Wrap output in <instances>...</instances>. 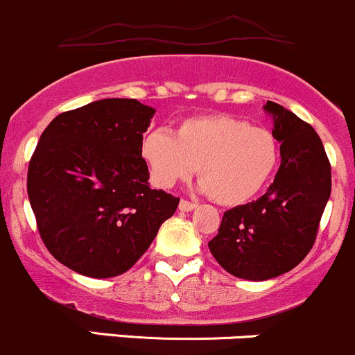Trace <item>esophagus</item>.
Masks as SVG:
<instances>
[{"mask_svg":"<svg viewBox=\"0 0 355 355\" xmlns=\"http://www.w3.org/2000/svg\"><path fill=\"white\" fill-rule=\"evenodd\" d=\"M198 207V204L194 200H187V199H182L180 204H178V209L180 211H192Z\"/></svg>","mask_w":355,"mask_h":355,"instance_id":"34e87169","label":"esophagus"}]
</instances>
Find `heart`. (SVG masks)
Returning a JSON list of instances; mask_svg holds the SVG:
<instances>
[{"mask_svg": "<svg viewBox=\"0 0 355 355\" xmlns=\"http://www.w3.org/2000/svg\"><path fill=\"white\" fill-rule=\"evenodd\" d=\"M141 155L159 187L187 180L199 164V178L209 198L223 206H239L268 184L280 148L270 128L216 113L185 118L175 135L164 128L148 132Z\"/></svg>", "mask_w": 355, "mask_h": 355, "instance_id": "1", "label": "heart"}]
</instances>
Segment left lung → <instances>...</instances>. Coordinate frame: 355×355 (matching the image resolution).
I'll return each instance as SVG.
<instances>
[{
    "label": "left lung",
    "instance_id": "1",
    "mask_svg": "<svg viewBox=\"0 0 355 355\" xmlns=\"http://www.w3.org/2000/svg\"><path fill=\"white\" fill-rule=\"evenodd\" d=\"M282 163L266 194L225 211L209 250L234 277L263 282L295 268L313 249L331 192V166L309 123L273 101Z\"/></svg>",
    "mask_w": 355,
    "mask_h": 355
}]
</instances>
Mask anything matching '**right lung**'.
I'll return each mask as SVG.
<instances>
[{
  "instance_id": "obj_1",
  "label": "right lung",
  "mask_w": 355,
  "mask_h": 355,
  "mask_svg": "<svg viewBox=\"0 0 355 355\" xmlns=\"http://www.w3.org/2000/svg\"><path fill=\"white\" fill-rule=\"evenodd\" d=\"M155 110L101 99L60 113L28 163L27 192L55 259L92 278L130 270L180 199L149 189L142 134Z\"/></svg>"
}]
</instances>
